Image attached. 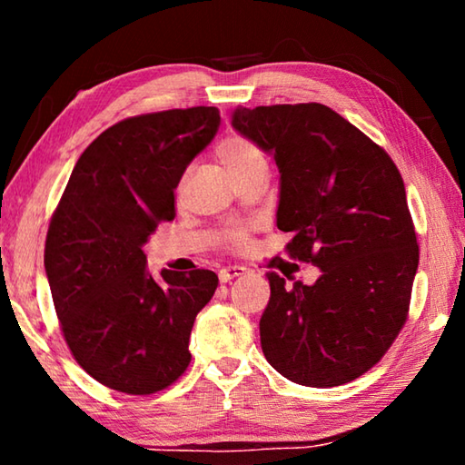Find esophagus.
<instances>
[{"instance_id": "obj_1", "label": "esophagus", "mask_w": 465, "mask_h": 465, "mask_svg": "<svg viewBox=\"0 0 465 465\" xmlns=\"http://www.w3.org/2000/svg\"><path fill=\"white\" fill-rule=\"evenodd\" d=\"M243 272H246V269H243V266H225V269L219 271V281L230 282L235 277H242Z\"/></svg>"}]
</instances>
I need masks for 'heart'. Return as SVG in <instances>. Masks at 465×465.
<instances>
[{
  "label": "heart",
  "instance_id": "obj_1",
  "mask_svg": "<svg viewBox=\"0 0 465 465\" xmlns=\"http://www.w3.org/2000/svg\"><path fill=\"white\" fill-rule=\"evenodd\" d=\"M217 155L219 160H222L223 166L227 168V172H233L242 166H246V163L254 162V160H261L262 153L261 149H258L252 141L243 139V137H227L223 139L222 143L217 147ZM232 238L235 243H242L243 238H246V233L242 230H235L232 233Z\"/></svg>",
  "mask_w": 465,
  "mask_h": 465
}]
</instances>
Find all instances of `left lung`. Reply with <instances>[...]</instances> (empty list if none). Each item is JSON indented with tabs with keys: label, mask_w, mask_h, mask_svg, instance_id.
Wrapping results in <instances>:
<instances>
[{
	"label": "left lung",
	"mask_w": 465,
	"mask_h": 465,
	"mask_svg": "<svg viewBox=\"0 0 465 465\" xmlns=\"http://www.w3.org/2000/svg\"><path fill=\"white\" fill-rule=\"evenodd\" d=\"M232 127L274 157L287 252L322 271L313 285L269 272L264 357L310 388L357 380L396 341L411 305L419 246L404 180L380 145L318 102L238 106Z\"/></svg>",
	"instance_id": "obj_1"
}]
</instances>
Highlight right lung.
Masks as SVG:
<instances>
[{"mask_svg": "<svg viewBox=\"0 0 465 465\" xmlns=\"http://www.w3.org/2000/svg\"><path fill=\"white\" fill-rule=\"evenodd\" d=\"M222 123L215 106L141 114L92 141L51 219L45 271L77 363L110 390L145 396L191 363L196 313L217 289L213 271H147L143 246L176 215L184 170Z\"/></svg>", "mask_w": 465, "mask_h": 465, "instance_id": "1", "label": "right lung"}]
</instances>
